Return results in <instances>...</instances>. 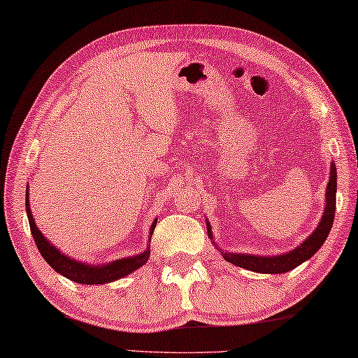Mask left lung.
<instances>
[{
    "instance_id": "left-lung-1",
    "label": "left lung",
    "mask_w": 358,
    "mask_h": 358,
    "mask_svg": "<svg viewBox=\"0 0 358 358\" xmlns=\"http://www.w3.org/2000/svg\"><path fill=\"white\" fill-rule=\"evenodd\" d=\"M336 165L331 164V172H329V181L327 185V206H324V212L322 220H320L318 227L315 228L310 236L306 241L301 243V246L289 250V252L280 254V255H270V257H264V255H254V254H236V252H222L223 259L241 268H246L250 271H257V273H286L292 268H296L301 264L306 262L312 257L317 250L323 246L327 241L329 230H331L334 222V210H336ZM207 234L212 238L210 223H207ZM217 246V244H215Z\"/></svg>"
}]
</instances>
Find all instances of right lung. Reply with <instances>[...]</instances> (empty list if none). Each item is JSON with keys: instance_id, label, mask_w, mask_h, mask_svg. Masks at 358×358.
<instances>
[{"instance_id": "right-lung-1", "label": "right lung", "mask_w": 358, "mask_h": 358, "mask_svg": "<svg viewBox=\"0 0 358 358\" xmlns=\"http://www.w3.org/2000/svg\"><path fill=\"white\" fill-rule=\"evenodd\" d=\"M25 210H27V217H29V223H30V230L31 234H34V241L38 248L40 254L43 255V259L50 264L51 268H55L57 273H61L62 276H66L71 281L80 282V285H106V282L125 278L127 275H130L135 271L136 268L145 265L149 259V244L145 252L135 255V257H125V259H119L114 260V262H109L106 265H90V264H82L76 259H71L69 255L62 254L59 249L48 241V239L43 236L41 231L36 228V223L34 220V215H31L30 206H29V188H27V194H25ZM157 220H154L151 225V230H149V234L154 233V228H156ZM151 243V239H149Z\"/></svg>"}]
</instances>
